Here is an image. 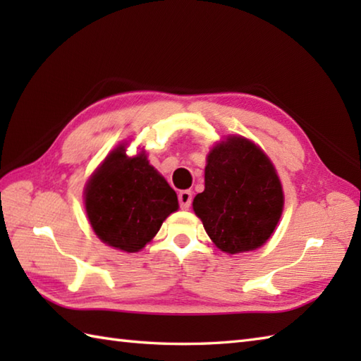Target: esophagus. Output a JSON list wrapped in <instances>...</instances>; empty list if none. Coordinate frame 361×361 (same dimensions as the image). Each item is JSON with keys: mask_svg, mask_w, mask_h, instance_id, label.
Listing matches in <instances>:
<instances>
[{"mask_svg": "<svg viewBox=\"0 0 361 361\" xmlns=\"http://www.w3.org/2000/svg\"><path fill=\"white\" fill-rule=\"evenodd\" d=\"M178 202L181 209H189L190 203H192V192L190 190H181L178 194Z\"/></svg>", "mask_w": 361, "mask_h": 361, "instance_id": "1", "label": "esophagus"}]
</instances>
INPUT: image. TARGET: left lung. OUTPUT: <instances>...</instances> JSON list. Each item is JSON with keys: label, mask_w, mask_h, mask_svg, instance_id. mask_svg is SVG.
<instances>
[{"label": "left lung", "mask_w": 361, "mask_h": 361, "mask_svg": "<svg viewBox=\"0 0 361 361\" xmlns=\"http://www.w3.org/2000/svg\"><path fill=\"white\" fill-rule=\"evenodd\" d=\"M192 206L216 247L237 255L270 239L281 219L283 192L265 153L247 137L228 136L209 152L204 190Z\"/></svg>", "instance_id": "left-lung-1"}]
</instances>
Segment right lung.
Here are the masks:
<instances>
[{
  "label": "right lung",
  "instance_id": "1",
  "mask_svg": "<svg viewBox=\"0 0 361 361\" xmlns=\"http://www.w3.org/2000/svg\"><path fill=\"white\" fill-rule=\"evenodd\" d=\"M85 209L91 228L104 243L136 252L178 209V198L144 152L130 158L124 145H119L87 183Z\"/></svg>",
  "mask_w": 361,
  "mask_h": 361
}]
</instances>
